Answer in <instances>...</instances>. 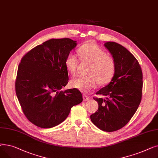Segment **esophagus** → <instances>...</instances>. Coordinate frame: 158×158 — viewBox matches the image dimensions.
<instances>
[{
  "instance_id": "1",
  "label": "esophagus",
  "mask_w": 158,
  "mask_h": 158,
  "mask_svg": "<svg viewBox=\"0 0 158 158\" xmlns=\"http://www.w3.org/2000/svg\"><path fill=\"white\" fill-rule=\"evenodd\" d=\"M89 99V97L86 95H83V101H88Z\"/></svg>"
}]
</instances>
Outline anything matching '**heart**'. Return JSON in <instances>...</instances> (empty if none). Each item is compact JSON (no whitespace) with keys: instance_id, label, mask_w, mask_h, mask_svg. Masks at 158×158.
Listing matches in <instances>:
<instances>
[{"instance_id":"1","label":"heart","mask_w":158,"mask_h":158,"mask_svg":"<svg viewBox=\"0 0 158 158\" xmlns=\"http://www.w3.org/2000/svg\"><path fill=\"white\" fill-rule=\"evenodd\" d=\"M81 59L91 63L87 76H79L70 81L71 87L84 93H88L98 82L99 85H107L112 80L116 70V63L113 58L107 56L104 49L95 44L89 43L79 48ZM79 64L77 57L70 53L65 59L66 68L70 73L74 75Z\"/></svg>"}]
</instances>
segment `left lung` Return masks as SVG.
<instances>
[{"mask_svg": "<svg viewBox=\"0 0 158 158\" xmlns=\"http://www.w3.org/2000/svg\"><path fill=\"white\" fill-rule=\"evenodd\" d=\"M116 63L114 76L96 93L106 98H95L97 111L90 119L98 128L106 132L125 126L136 113L142 96L143 73L135 57L122 45L112 41L104 44Z\"/></svg>", "mask_w": 158, "mask_h": 158, "instance_id": "obj_1", "label": "left lung"}]
</instances>
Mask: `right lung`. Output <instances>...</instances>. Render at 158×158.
<instances>
[{
	"instance_id": "1",
	"label": "right lung",
	"mask_w": 158,
	"mask_h": 158,
	"mask_svg": "<svg viewBox=\"0 0 158 158\" xmlns=\"http://www.w3.org/2000/svg\"><path fill=\"white\" fill-rule=\"evenodd\" d=\"M76 42L66 38L51 39L22 58L16 94L25 116L38 127L57 126L67 118L72 107L82 101L77 89L61 90L69 82L65 59Z\"/></svg>"
}]
</instances>
